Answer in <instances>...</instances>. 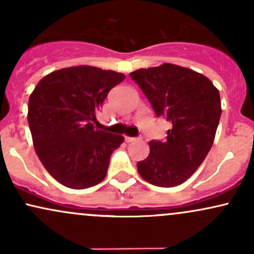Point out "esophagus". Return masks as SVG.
I'll return each instance as SVG.
<instances>
[{"label":"esophagus","instance_id":"esophagus-1","mask_svg":"<svg viewBox=\"0 0 254 254\" xmlns=\"http://www.w3.org/2000/svg\"><path fill=\"white\" fill-rule=\"evenodd\" d=\"M125 138V142H127V143H129V142H133V141H136V137H130V136H125L124 137Z\"/></svg>","mask_w":254,"mask_h":254}]
</instances>
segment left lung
<instances>
[{
  "mask_svg": "<svg viewBox=\"0 0 254 254\" xmlns=\"http://www.w3.org/2000/svg\"><path fill=\"white\" fill-rule=\"evenodd\" d=\"M130 76L157 117L172 123L165 142H149V155L137 162V171L155 186L180 185L202 165L214 143L222 112L218 89L199 72L171 63L138 69Z\"/></svg>",
  "mask_w": 254,
  "mask_h": 254,
  "instance_id": "left-lung-1",
  "label": "left lung"
}]
</instances>
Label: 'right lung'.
Wrapping results in <instances>:
<instances>
[{
	"mask_svg": "<svg viewBox=\"0 0 254 254\" xmlns=\"http://www.w3.org/2000/svg\"><path fill=\"white\" fill-rule=\"evenodd\" d=\"M122 72L77 65L52 71L28 100V125L45 170L66 188H92L106 177L113 150L124 137L94 127L93 122Z\"/></svg>",
	"mask_w": 254,
	"mask_h": 254,
	"instance_id": "add662e5",
	"label": "right lung"
}]
</instances>
